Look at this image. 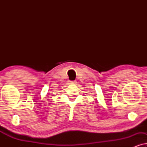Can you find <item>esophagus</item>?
Returning a JSON list of instances; mask_svg holds the SVG:
<instances>
[{"label":"esophagus","mask_w":147,"mask_h":147,"mask_svg":"<svg viewBox=\"0 0 147 147\" xmlns=\"http://www.w3.org/2000/svg\"><path fill=\"white\" fill-rule=\"evenodd\" d=\"M71 84H76V81H73V82H71Z\"/></svg>","instance_id":"1"}]
</instances>
